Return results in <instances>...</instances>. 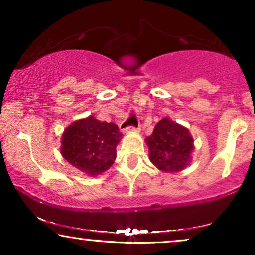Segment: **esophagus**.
<instances>
[{"instance_id": "esophagus-1", "label": "esophagus", "mask_w": 255, "mask_h": 255, "mask_svg": "<svg viewBox=\"0 0 255 255\" xmlns=\"http://www.w3.org/2000/svg\"><path fill=\"white\" fill-rule=\"evenodd\" d=\"M125 122H122L121 126L124 125ZM122 130H124V133H130V131H137L140 130V125H137V127H134V126H127V127L122 128Z\"/></svg>"}]
</instances>
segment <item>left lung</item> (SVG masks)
Returning <instances> with one entry per match:
<instances>
[{
	"label": "left lung",
	"instance_id": "obj_1",
	"mask_svg": "<svg viewBox=\"0 0 255 255\" xmlns=\"http://www.w3.org/2000/svg\"><path fill=\"white\" fill-rule=\"evenodd\" d=\"M151 163L159 170L175 174L192 162L194 140L189 130L170 118L160 120L153 133L145 139Z\"/></svg>",
	"mask_w": 255,
	"mask_h": 255
}]
</instances>
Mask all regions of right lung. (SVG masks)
Listing matches in <instances>:
<instances>
[{"label":"right lung","instance_id":"right-lung-1","mask_svg":"<svg viewBox=\"0 0 255 255\" xmlns=\"http://www.w3.org/2000/svg\"><path fill=\"white\" fill-rule=\"evenodd\" d=\"M121 136L118 125L99 121L90 115L77 120L64 129L61 154L79 171L96 177L114 164Z\"/></svg>","mask_w":255,"mask_h":255}]
</instances>
